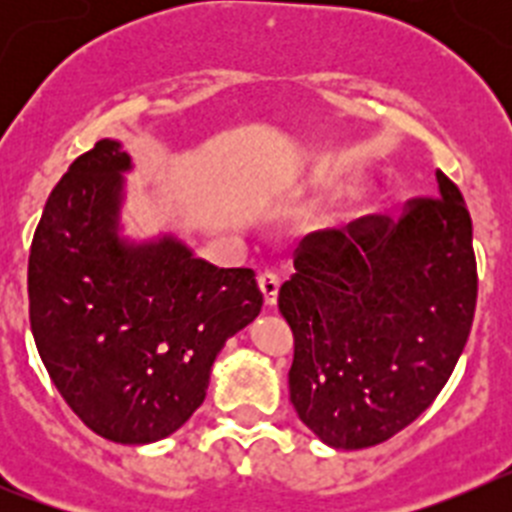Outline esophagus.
Instances as JSON below:
<instances>
[{
  "label": "esophagus",
  "instance_id": "1",
  "mask_svg": "<svg viewBox=\"0 0 512 512\" xmlns=\"http://www.w3.org/2000/svg\"><path fill=\"white\" fill-rule=\"evenodd\" d=\"M259 289H261V295H264L266 305H277L279 277L274 274V271H264V274H259Z\"/></svg>",
  "mask_w": 512,
  "mask_h": 512
}]
</instances>
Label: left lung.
Returning a JSON list of instances; mask_svg holds the SVG:
<instances>
[{"mask_svg":"<svg viewBox=\"0 0 512 512\" xmlns=\"http://www.w3.org/2000/svg\"><path fill=\"white\" fill-rule=\"evenodd\" d=\"M400 220L366 215L305 235L279 312L295 336L289 400L333 449H369L408 428L449 382L477 305V259L459 187Z\"/></svg>","mask_w":512,"mask_h":512,"instance_id":"obj_1","label":"left lung"}]
</instances>
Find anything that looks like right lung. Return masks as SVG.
<instances>
[{"mask_svg":"<svg viewBox=\"0 0 512 512\" xmlns=\"http://www.w3.org/2000/svg\"><path fill=\"white\" fill-rule=\"evenodd\" d=\"M115 140L81 153L45 202L27 264L30 328L69 408L107 441L151 443L202 405L215 356L261 312L251 269H217L174 238H117Z\"/></svg>","mask_w":512,"mask_h":512,"instance_id":"1","label":"right lung"}]
</instances>
